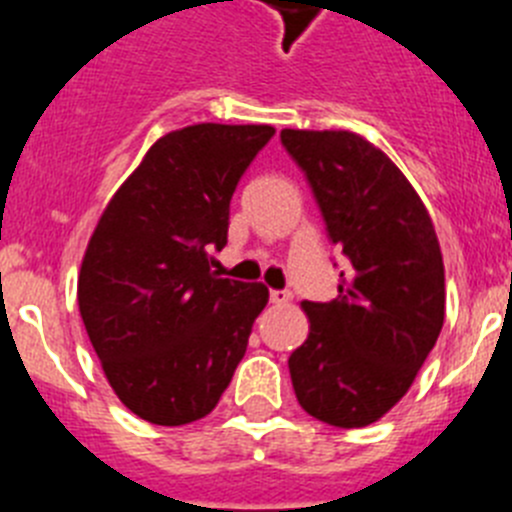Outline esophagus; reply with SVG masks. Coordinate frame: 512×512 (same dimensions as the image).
Instances as JSON below:
<instances>
[{"instance_id": "34e87169", "label": "esophagus", "mask_w": 512, "mask_h": 512, "mask_svg": "<svg viewBox=\"0 0 512 512\" xmlns=\"http://www.w3.org/2000/svg\"><path fill=\"white\" fill-rule=\"evenodd\" d=\"M291 299H293L291 291H270V301H273L275 306H286Z\"/></svg>"}]
</instances>
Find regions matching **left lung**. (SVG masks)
Returning <instances> with one entry per match:
<instances>
[{"label": "left lung", "instance_id": "left-lung-1", "mask_svg": "<svg viewBox=\"0 0 512 512\" xmlns=\"http://www.w3.org/2000/svg\"><path fill=\"white\" fill-rule=\"evenodd\" d=\"M281 141L348 257L337 299L301 301L309 337L288 358L293 391L311 417L366 428L407 394L441 335V244L410 180L361 133L283 128Z\"/></svg>", "mask_w": 512, "mask_h": 512}]
</instances>
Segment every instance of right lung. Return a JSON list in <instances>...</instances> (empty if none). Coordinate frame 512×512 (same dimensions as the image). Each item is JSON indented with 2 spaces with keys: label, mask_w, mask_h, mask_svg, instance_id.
I'll list each match as a JSON object with an SVG mask.
<instances>
[{
  "label": "right lung",
  "mask_w": 512,
  "mask_h": 512,
  "mask_svg": "<svg viewBox=\"0 0 512 512\" xmlns=\"http://www.w3.org/2000/svg\"><path fill=\"white\" fill-rule=\"evenodd\" d=\"M273 126L198 123L164 133L115 190L79 270L77 301L105 379L151 425L219 404L244 358L262 283L219 278L229 201Z\"/></svg>",
  "instance_id": "add662e5"
}]
</instances>
